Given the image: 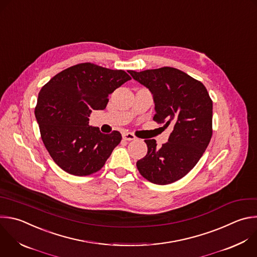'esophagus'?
<instances>
[{"label": "esophagus", "instance_id": "obj_1", "mask_svg": "<svg viewBox=\"0 0 257 257\" xmlns=\"http://www.w3.org/2000/svg\"><path fill=\"white\" fill-rule=\"evenodd\" d=\"M123 139L124 140H127V141H131V140H135L136 139V136L130 132H125L123 133Z\"/></svg>", "mask_w": 257, "mask_h": 257}]
</instances>
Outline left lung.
<instances>
[{
    "instance_id": "left-lung-1",
    "label": "left lung",
    "mask_w": 257,
    "mask_h": 257,
    "mask_svg": "<svg viewBox=\"0 0 257 257\" xmlns=\"http://www.w3.org/2000/svg\"><path fill=\"white\" fill-rule=\"evenodd\" d=\"M129 73L153 95V120L174 128L160 148L154 139L144 140L148 150L136 162L137 168L150 183H175L191 172L210 143L213 102L200 80L178 68L164 66Z\"/></svg>"
}]
</instances>
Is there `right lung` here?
I'll return each instance as SVG.
<instances>
[{"instance_id": "right-lung-1", "label": "right lung", "mask_w": 257, "mask_h": 257, "mask_svg": "<svg viewBox=\"0 0 257 257\" xmlns=\"http://www.w3.org/2000/svg\"><path fill=\"white\" fill-rule=\"evenodd\" d=\"M130 79L122 69L84 62L60 71L43 85L35 117L47 151L64 172L84 177L104 166L122 136L118 131L103 134L89 125V116L93 110H104L109 95Z\"/></svg>"}]
</instances>
